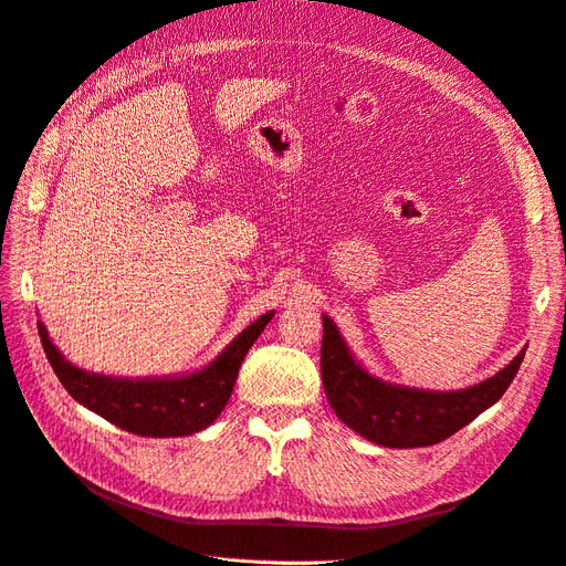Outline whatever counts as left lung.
Instances as JSON below:
<instances>
[{"instance_id": "8db88e82", "label": "left lung", "mask_w": 566, "mask_h": 566, "mask_svg": "<svg viewBox=\"0 0 566 566\" xmlns=\"http://www.w3.org/2000/svg\"><path fill=\"white\" fill-rule=\"evenodd\" d=\"M522 349L493 378L458 391L391 385L354 361L337 325L323 314L321 375L335 416L356 434L389 449L432 447L499 401L524 361Z\"/></svg>"}]
</instances>
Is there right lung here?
I'll return each mask as SVG.
<instances>
[{"instance_id": "right-lung-1", "label": "right lung", "mask_w": 566, "mask_h": 566, "mask_svg": "<svg viewBox=\"0 0 566 566\" xmlns=\"http://www.w3.org/2000/svg\"><path fill=\"white\" fill-rule=\"evenodd\" d=\"M273 312L250 323L231 345L202 370L179 375V378H108L87 373L51 345L49 333L38 323L42 347L56 378L71 397L96 416L139 437H186L212 424L233 391L238 368L248 349L262 335Z\"/></svg>"}]
</instances>
